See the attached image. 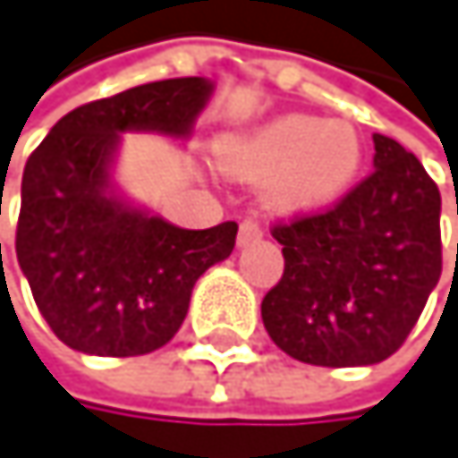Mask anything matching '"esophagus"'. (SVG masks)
<instances>
[{"label":"esophagus","mask_w":458,"mask_h":458,"mask_svg":"<svg viewBox=\"0 0 458 458\" xmlns=\"http://www.w3.org/2000/svg\"><path fill=\"white\" fill-rule=\"evenodd\" d=\"M260 236H263V227L255 219H244L239 225V247H247V244L258 242Z\"/></svg>","instance_id":"34e87169"}]
</instances>
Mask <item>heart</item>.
<instances>
[{
    "instance_id": "obj_1",
    "label": "heart",
    "mask_w": 458,
    "mask_h": 458,
    "mask_svg": "<svg viewBox=\"0 0 458 458\" xmlns=\"http://www.w3.org/2000/svg\"><path fill=\"white\" fill-rule=\"evenodd\" d=\"M219 168L242 182H266V203L279 214H312L339 200L364 162L350 122L287 114L216 146Z\"/></svg>"
}]
</instances>
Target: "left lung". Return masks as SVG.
Returning a JSON list of instances; mask_svg holds the SVG:
<instances>
[{
    "mask_svg": "<svg viewBox=\"0 0 458 458\" xmlns=\"http://www.w3.org/2000/svg\"><path fill=\"white\" fill-rule=\"evenodd\" d=\"M372 138L375 171L364 182L326 211L271 227L284 271L260 315L274 344L304 364L386 361L443 271L437 184L402 143Z\"/></svg>",
    "mask_w": 458,
    "mask_h": 458,
    "instance_id": "left-lung-1",
    "label": "left lung"
}]
</instances>
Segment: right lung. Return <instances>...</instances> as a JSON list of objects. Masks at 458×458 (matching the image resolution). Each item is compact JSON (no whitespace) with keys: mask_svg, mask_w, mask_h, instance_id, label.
<instances>
[{"mask_svg":"<svg viewBox=\"0 0 458 458\" xmlns=\"http://www.w3.org/2000/svg\"><path fill=\"white\" fill-rule=\"evenodd\" d=\"M206 78L154 81L62 116L21 179L15 255L51 331L72 350L130 358L168 344L198 276L236 247V222L184 231L114 195L119 132L187 138Z\"/></svg>","mask_w":458,"mask_h":458,"instance_id":"1","label":"right lung"}]
</instances>
